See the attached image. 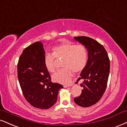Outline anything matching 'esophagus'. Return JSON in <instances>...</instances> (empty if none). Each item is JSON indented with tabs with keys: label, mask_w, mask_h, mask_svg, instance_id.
<instances>
[{
	"label": "esophagus",
	"mask_w": 127,
	"mask_h": 127,
	"mask_svg": "<svg viewBox=\"0 0 127 127\" xmlns=\"http://www.w3.org/2000/svg\"><path fill=\"white\" fill-rule=\"evenodd\" d=\"M71 86V84H69V85H67V84H64V88H66V87H70V86Z\"/></svg>",
	"instance_id": "esophagus-1"
}]
</instances>
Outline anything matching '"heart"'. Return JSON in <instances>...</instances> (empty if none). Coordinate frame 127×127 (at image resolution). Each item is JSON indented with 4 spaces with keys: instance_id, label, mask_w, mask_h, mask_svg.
Returning a JSON list of instances; mask_svg holds the SVG:
<instances>
[{
    "instance_id": "heart-1",
    "label": "heart",
    "mask_w": 127,
    "mask_h": 127,
    "mask_svg": "<svg viewBox=\"0 0 127 127\" xmlns=\"http://www.w3.org/2000/svg\"><path fill=\"white\" fill-rule=\"evenodd\" d=\"M63 59V68L53 75V80L60 84H67L75 73H81L87 63V51L84 45L71 41H64L53 48V53L45 54L44 63L48 71L54 73L56 69V60Z\"/></svg>"
}]
</instances>
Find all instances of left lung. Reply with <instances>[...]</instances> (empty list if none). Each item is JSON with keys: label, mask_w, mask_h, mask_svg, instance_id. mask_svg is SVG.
I'll list each match as a JSON object with an SVG mask.
<instances>
[{"label": "left lung", "mask_w": 127, "mask_h": 127, "mask_svg": "<svg viewBox=\"0 0 127 127\" xmlns=\"http://www.w3.org/2000/svg\"><path fill=\"white\" fill-rule=\"evenodd\" d=\"M88 51L87 63L77 80H82L80 85L83 87L80 96L74 98L77 105L90 107L98 102L107 89L110 63L108 54L104 46L95 40L87 36L74 37Z\"/></svg>", "instance_id": "obj_1"}]
</instances>
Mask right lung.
Returning <instances> with one entry per match:
<instances>
[{
	"mask_svg": "<svg viewBox=\"0 0 127 127\" xmlns=\"http://www.w3.org/2000/svg\"><path fill=\"white\" fill-rule=\"evenodd\" d=\"M45 52L43 44L37 41L25 48L17 63V77L22 93L35 108L48 109L57 101L62 84L51 81L45 67Z\"/></svg>",
	"mask_w": 127,
	"mask_h": 127,
	"instance_id": "add662e5",
	"label": "right lung"
}]
</instances>
